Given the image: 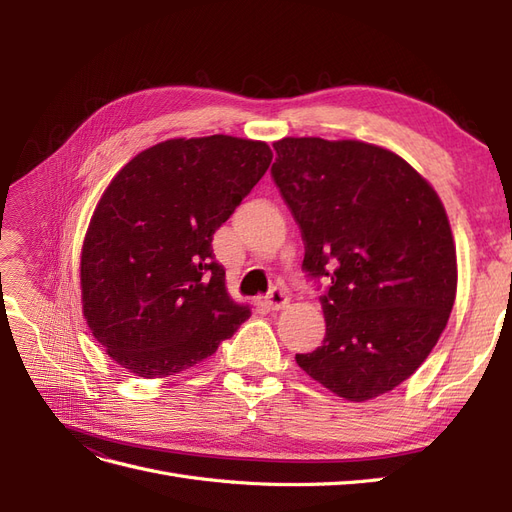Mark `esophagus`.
Wrapping results in <instances>:
<instances>
[{
  "instance_id": "obj_1",
  "label": "esophagus",
  "mask_w": 512,
  "mask_h": 512,
  "mask_svg": "<svg viewBox=\"0 0 512 512\" xmlns=\"http://www.w3.org/2000/svg\"><path fill=\"white\" fill-rule=\"evenodd\" d=\"M288 301H290L288 294L284 290H280V288H273L267 294V299H265V303H267V307L271 309V312H280V309L288 307Z\"/></svg>"
}]
</instances>
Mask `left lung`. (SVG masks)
<instances>
[{
  "label": "left lung",
  "instance_id": "8db88e82",
  "mask_svg": "<svg viewBox=\"0 0 512 512\" xmlns=\"http://www.w3.org/2000/svg\"><path fill=\"white\" fill-rule=\"evenodd\" d=\"M273 147V179L303 232V269L331 280L320 297L324 342L294 359L348 401L389 393L425 363L455 305L442 200L380 145L286 136Z\"/></svg>",
  "mask_w": 512,
  "mask_h": 512
}]
</instances>
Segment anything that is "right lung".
Instances as JSON below:
<instances>
[{
  "label": "right lung",
  "instance_id": "add662e5",
  "mask_svg": "<svg viewBox=\"0 0 512 512\" xmlns=\"http://www.w3.org/2000/svg\"><path fill=\"white\" fill-rule=\"evenodd\" d=\"M265 141L213 134L170 138L108 183L81 250V303L111 359L166 378L211 356L250 305L228 294L213 232L267 173Z\"/></svg>",
  "mask_w": 512,
  "mask_h": 512
}]
</instances>
